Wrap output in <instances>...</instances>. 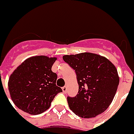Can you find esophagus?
<instances>
[{
    "mask_svg": "<svg viewBox=\"0 0 134 134\" xmlns=\"http://www.w3.org/2000/svg\"><path fill=\"white\" fill-rule=\"evenodd\" d=\"M62 91L64 92V93H66V92H67V87L66 86H64V87L62 88Z\"/></svg>",
    "mask_w": 134,
    "mask_h": 134,
    "instance_id": "1",
    "label": "esophagus"
}]
</instances>
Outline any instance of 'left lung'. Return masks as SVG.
<instances>
[{
  "mask_svg": "<svg viewBox=\"0 0 134 134\" xmlns=\"http://www.w3.org/2000/svg\"><path fill=\"white\" fill-rule=\"evenodd\" d=\"M76 72L77 95L67 98L75 114L83 118H94L103 113L113 101L119 84L117 69L105 57L91 52L64 55Z\"/></svg>",
  "mask_w": 134,
  "mask_h": 134,
  "instance_id": "1",
  "label": "left lung"
}]
</instances>
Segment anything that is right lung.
Here are the masks:
<instances>
[{"mask_svg": "<svg viewBox=\"0 0 134 134\" xmlns=\"http://www.w3.org/2000/svg\"><path fill=\"white\" fill-rule=\"evenodd\" d=\"M57 57L33 56L22 62L10 75L8 89L19 109L38 115L50 108L55 96L62 92L56 86L57 75L51 68Z\"/></svg>", "mask_w": 134, "mask_h": 134, "instance_id": "1", "label": "right lung"}]
</instances>
